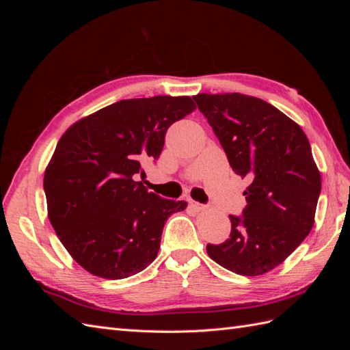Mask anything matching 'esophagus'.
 I'll return each instance as SVG.
<instances>
[{"instance_id":"34e87169","label":"esophagus","mask_w":350,"mask_h":350,"mask_svg":"<svg viewBox=\"0 0 350 350\" xmlns=\"http://www.w3.org/2000/svg\"><path fill=\"white\" fill-rule=\"evenodd\" d=\"M189 204H191L197 211H203L207 208L206 204H200V203H197V201H193V200H189Z\"/></svg>"}]
</instances>
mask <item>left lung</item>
I'll list each match as a JSON object with an SVG mask.
<instances>
[{"instance_id":"8db88e82","label":"left lung","mask_w":350,"mask_h":350,"mask_svg":"<svg viewBox=\"0 0 350 350\" xmlns=\"http://www.w3.org/2000/svg\"><path fill=\"white\" fill-rule=\"evenodd\" d=\"M237 175L248 176L241 216L207 254L242 276H260L288 258L310 234L321 176L301 126L273 105L241 93L193 96Z\"/></svg>"}]
</instances>
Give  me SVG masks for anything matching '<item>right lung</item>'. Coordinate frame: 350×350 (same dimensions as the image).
Segmentation results:
<instances>
[{"instance_id":"obj_1","label":"right lung","mask_w":350,"mask_h":350,"mask_svg":"<svg viewBox=\"0 0 350 350\" xmlns=\"http://www.w3.org/2000/svg\"><path fill=\"white\" fill-rule=\"evenodd\" d=\"M194 109L188 96L125 99L61 137L44 178L48 217L83 269L116 280L156 258L165 221L187 203L149 193L135 176L161 156L169 126Z\"/></svg>"}]
</instances>
